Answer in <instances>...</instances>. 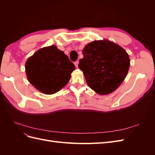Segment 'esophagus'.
I'll use <instances>...</instances> for the list:
<instances>
[{"mask_svg": "<svg viewBox=\"0 0 155 155\" xmlns=\"http://www.w3.org/2000/svg\"><path fill=\"white\" fill-rule=\"evenodd\" d=\"M78 64H79L78 61H76V62H74V64H75V66H76V68H78Z\"/></svg>", "mask_w": 155, "mask_h": 155, "instance_id": "obj_1", "label": "esophagus"}]
</instances>
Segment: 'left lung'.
<instances>
[{"label": "left lung", "mask_w": 155, "mask_h": 155, "mask_svg": "<svg viewBox=\"0 0 155 155\" xmlns=\"http://www.w3.org/2000/svg\"><path fill=\"white\" fill-rule=\"evenodd\" d=\"M78 67L91 88L100 95L114 92L124 81L130 67L128 54L109 40L94 41L83 50Z\"/></svg>", "instance_id": "1"}]
</instances>
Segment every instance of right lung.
Instances as JSON below:
<instances>
[{"label": "right lung", "instance_id": "add662e5", "mask_svg": "<svg viewBox=\"0 0 155 155\" xmlns=\"http://www.w3.org/2000/svg\"><path fill=\"white\" fill-rule=\"evenodd\" d=\"M25 70L28 80L33 86L45 94H52L68 83L75 65L63 51L51 45L31 56Z\"/></svg>", "mask_w": 155, "mask_h": 155}]
</instances>
